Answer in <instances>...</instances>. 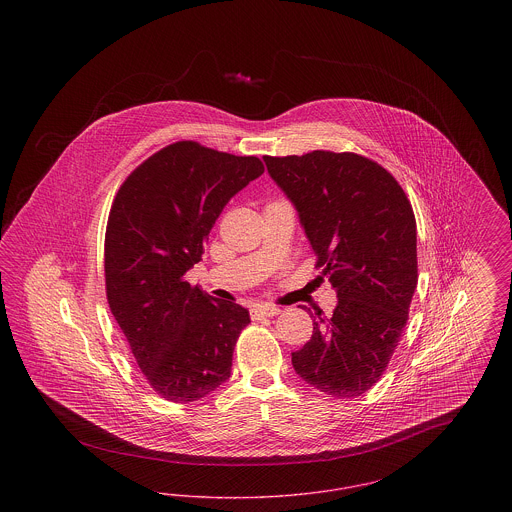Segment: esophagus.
Returning <instances> with one entry per match:
<instances>
[{
    "label": "esophagus",
    "instance_id": "esophagus-1",
    "mask_svg": "<svg viewBox=\"0 0 512 512\" xmlns=\"http://www.w3.org/2000/svg\"><path fill=\"white\" fill-rule=\"evenodd\" d=\"M280 315V307L270 305V303H257L251 307V318L259 320V318L276 317Z\"/></svg>",
    "mask_w": 512,
    "mask_h": 512
}]
</instances>
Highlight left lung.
<instances>
[{
	"instance_id": "obj_1",
	"label": "left lung",
	"mask_w": 512,
	"mask_h": 512,
	"mask_svg": "<svg viewBox=\"0 0 512 512\" xmlns=\"http://www.w3.org/2000/svg\"><path fill=\"white\" fill-rule=\"evenodd\" d=\"M265 163L338 293L332 317H313L293 368L326 395L359 397L382 378L409 318L418 282L411 201L382 165L351 151L265 155Z\"/></svg>"
}]
</instances>
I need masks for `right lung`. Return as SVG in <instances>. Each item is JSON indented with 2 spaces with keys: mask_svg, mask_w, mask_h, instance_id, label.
I'll list each match as a JSON object with an SVG mask.
<instances>
[{
  "mask_svg": "<svg viewBox=\"0 0 512 512\" xmlns=\"http://www.w3.org/2000/svg\"><path fill=\"white\" fill-rule=\"evenodd\" d=\"M265 167L176 142L128 174L105 230V292L147 384L172 403H192L230 378L249 311L190 286L184 274L224 205Z\"/></svg>",
  "mask_w": 512,
  "mask_h": 512,
  "instance_id": "add662e5",
  "label": "right lung"
}]
</instances>
